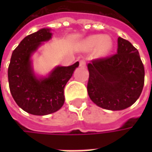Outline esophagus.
Listing matches in <instances>:
<instances>
[{"label":"esophagus","mask_w":152,"mask_h":152,"mask_svg":"<svg viewBox=\"0 0 152 152\" xmlns=\"http://www.w3.org/2000/svg\"><path fill=\"white\" fill-rule=\"evenodd\" d=\"M85 66H86V61L85 60H80V61H79V67H85Z\"/></svg>","instance_id":"34e87169"}]
</instances>
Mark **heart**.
<instances>
[{
    "mask_svg": "<svg viewBox=\"0 0 152 152\" xmlns=\"http://www.w3.org/2000/svg\"><path fill=\"white\" fill-rule=\"evenodd\" d=\"M83 50H92L96 49L98 56H105L111 52L113 48V40L109 35L93 34L89 36L83 42Z\"/></svg>",
    "mask_w": 152,
    "mask_h": 152,
    "instance_id": "obj_1",
    "label": "heart"
}]
</instances>
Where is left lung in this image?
I'll return each instance as SVG.
<instances>
[{
	"instance_id": "8db88e82",
	"label": "left lung",
	"mask_w": 152,
	"mask_h": 152,
	"mask_svg": "<svg viewBox=\"0 0 152 152\" xmlns=\"http://www.w3.org/2000/svg\"><path fill=\"white\" fill-rule=\"evenodd\" d=\"M87 91L100 107L119 111L129 107L140 97L145 69L138 50L124 39H118V53L91 61Z\"/></svg>"
}]
</instances>
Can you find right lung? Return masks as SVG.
<instances>
[{
	"mask_svg": "<svg viewBox=\"0 0 152 152\" xmlns=\"http://www.w3.org/2000/svg\"><path fill=\"white\" fill-rule=\"evenodd\" d=\"M51 36L50 28H41L26 36L13 50L9 64L11 94L19 107L33 115L53 113L63 106L64 87L79 67L77 61L68 67H56L46 77L35 75L31 56Z\"/></svg>",
	"mask_w": 152,
	"mask_h": 152,
	"instance_id": "right-lung-1",
	"label": "right lung"
}]
</instances>
